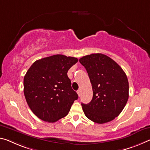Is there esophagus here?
Wrapping results in <instances>:
<instances>
[{"label":"esophagus","instance_id":"esophagus-1","mask_svg":"<svg viewBox=\"0 0 150 150\" xmlns=\"http://www.w3.org/2000/svg\"><path fill=\"white\" fill-rule=\"evenodd\" d=\"M77 94H78V96H79V97H80V96H81V90H78Z\"/></svg>","mask_w":150,"mask_h":150}]
</instances>
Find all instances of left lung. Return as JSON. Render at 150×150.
<instances>
[{
	"label": "left lung",
	"instance_id": "8db88e82",
	"mask_svg": "<svg viewBox=\"0 0 150 150\" xmlns=\"http://www.w3.org/2000/svg\"><path fill=\"white\" fill-rule=\"evenodd\" d=\"M79 62L89 75L93 98L81 103L86 117L97 123H108L120 115L129 97V83L122 67L105 54L94 53L83 57Z\"/></svg>",
	"mask_w": 150,
	"mask_h": 150
}]
</instances>
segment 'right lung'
<instances>
[{"mask_svg": "<svg viewBox=\"0 0 150 150\" xmlns=\"http://www.w3.org/2000/svg\"><path fill=\"white\" fill-rule=\"evenodd\" d=\"M78 59L54 54L33 63L24 77V94L38 117L55 122L67 115L78 95L67 76Z\"/></svg>", "mask_w": 150, "mask_h": 150, "instance_id": "add662e5", "label": "right lung"}]
</instances>
